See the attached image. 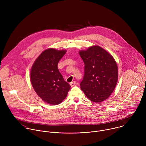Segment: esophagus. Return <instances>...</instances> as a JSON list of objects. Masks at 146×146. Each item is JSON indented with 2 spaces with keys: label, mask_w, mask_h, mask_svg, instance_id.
<instances>
[{
  "label": "esophagus",
  "mask_w": 146,
  "mask_h": 146,
  "mask_svg": "<svg viewBox=\"0 0 146 146\" xmlns=\"http://www.w3.org/2000/svg\"><path fill=\"white\" fill-rule=\"evenodd\" d=\"M76 84V82L75 81H72V82L70 83V85L71 87H73V86H75Z\"/></svg>",
  "instance_id": "1"
}]
</instances>
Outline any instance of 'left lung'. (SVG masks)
<instances>
[{"mask_svg": "<svg viewBox=\"0 0 146 146\" xmlns=\"http://www.w3.org/2000/svg\"><path fill=\"white\" fill-rule=\"evenodd\" d=\"M79 54L85 65L81 89L92 102L108 99L118 81V67L114 58L98 46L80 51Z\"/></svg>", "mask_w": 146, "mask_h": 146, "instance_id": "8db88e82", "label": "left lung"}]
</instances>
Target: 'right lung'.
Returning <instances> with one entry per match:
<instances>
[{"mask_svg": "<svg viewBox=\"0 0 146 146\" xmlns=\"http://www.w3.org/2000/svg\"><path fill=\"white\" fill-rule=\"evenodd\" d=\"M66 50L49 48L40 54L31 70V81L36 94L44 102L56 105L66 97L70 86L58 69Z\"/></svg>", "mask_w": 146, "mask_h": 146, "instance_id": "1", "label": "right lung"}]
</instances>
